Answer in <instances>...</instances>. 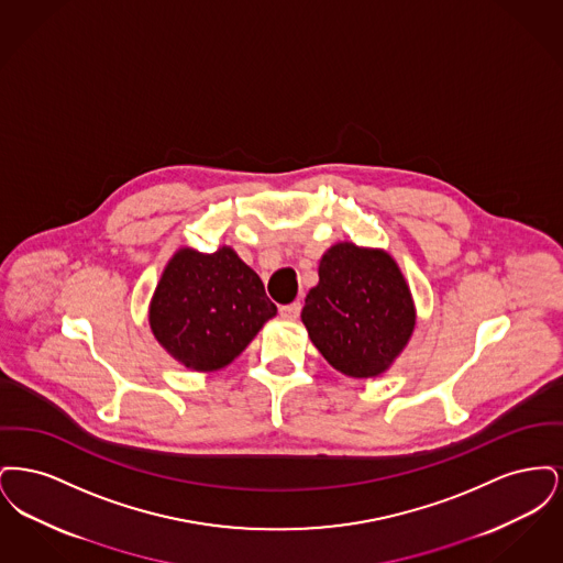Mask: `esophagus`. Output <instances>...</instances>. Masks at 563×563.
I'll use <instances>...</instances> for the list:
<instances>
[{"instance_id":"1","label":"esophagus","mask_w":563,"mask_h":563,"mask_svg":"<svg viewBox=\"0 0 563 563\" xmlns=\"http://www.w3.org/2000/svg\"><path fill=\"white\" fill-rule=\"evenodd\" d=\"M299 312H301V303H299V301L280 306V317H283V319H297Z\"/></svg>"}]
</instances>
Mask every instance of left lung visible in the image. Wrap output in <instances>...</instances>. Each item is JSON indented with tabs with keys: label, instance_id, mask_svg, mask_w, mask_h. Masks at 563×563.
Masks as SVG:
<instances>
[{
	"label": "left lung",
	"instance_id": "1",
	"mask_svg": "<svg viewBox=\"0 0 563 563\" xmlns=\"http://www.w3.org/2000/svg\"><path fill=\"white\" fill-rule=\"evenodd\" d=\"M416 303L399 264L384 249L335 242L322 253L319 285L301 322L324 361L349 377L386 374L416 329Z\"/></svg>",
	"mask_w": 563,
	"mask_h": 563
}]
</instances>
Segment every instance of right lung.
I'll return each mask as SVG.
<instances>
[{
	"mask_svg": "<svg viewBox=\"0 0 563 563\" xmlns=\"http://www.w3.org/2000/svg\"><path fill=\"white\" fill-rule=\"evenodd\" d=\"M274 317L262 278L228 244L214 253L177 249L147 310L162 349L202 374L228 367Z\"/></svg>",
	"mask_w": 563,
	"mask_h": 563,
	"instance_id": "right-lung-1",
	"label": "right lung"
}]
</instances>
